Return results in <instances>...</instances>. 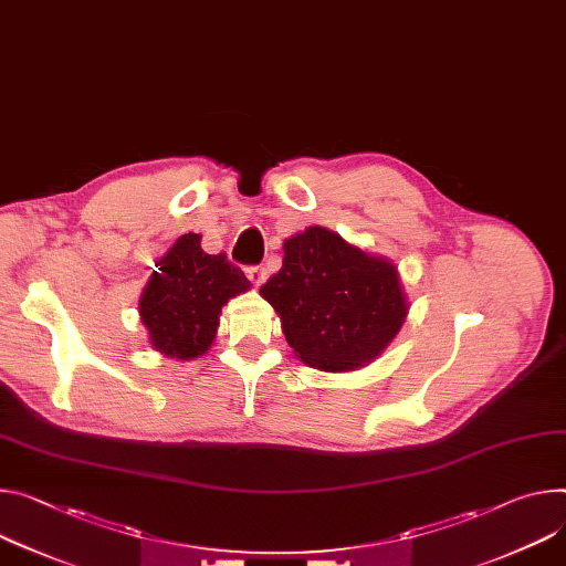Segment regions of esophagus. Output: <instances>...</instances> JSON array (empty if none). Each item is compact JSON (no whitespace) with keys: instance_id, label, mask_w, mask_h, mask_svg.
Here are the masks:
<instances>
[{"instance_id":"1","label":"esophagus","mask_w":566,"mask_h":566,"mask_svg":"<svg viewBox=\"0 0 566 566\" xmlns=\"http://www.w3.org/2000/svg\"><path fill=\"white\" fill-rule=\"evenodd\" d=\"M245 273H248L250 282H252V284H256V286H260V284L266 280V271H264L262 266H248V269H245Z\"/></svg>"}]
</instances>
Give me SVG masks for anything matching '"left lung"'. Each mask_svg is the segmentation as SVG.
Masks as SVG:
<instances>
[{
    "label": "left lung",
    "mask_w": 566,
    "mask_h": 566,
    "mask_svg": "<svg viewBox=\"0 0 566 566\" xmlns=\"http://www.w3.org/2000/svg\"><path fill=\"white\" fill-rule=\"evenodd\" d=\"M260 293L295 354L327 373L370 364L408 312L392 264L318 226L284 241L282 269Z\"/></svg>",
    "instance_id": "1"
}]
</instances>
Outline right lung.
Segmentation results:
<instances>
[{"label": "right lung", "instance_id": "obj_1", "mask_svg": "<svg viewBox=\"0 0 566 566\" xmlns=\"http://www.w3.org/2000/svg\"><path fill=\"white\" fill-rule=\"evenodd\" d=\"M153 271L139 316L150 345L167 356L187 361L208 352L217 336L221 306L250 289L243 271L228 262L226 252L208 254L200 234H182Z\"/></svg>", "mask_w": 566, "mask_h": 566}]
</instances>
